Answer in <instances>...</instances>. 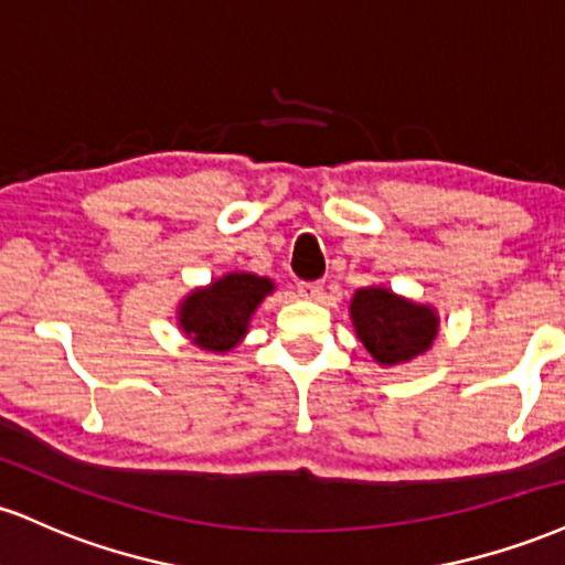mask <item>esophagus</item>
Instances as JSON below:
<instances>
[{"label":"esophagus","instance_id":"esophagus-1","mask_svg":"<svg viewBox=\"0 0 565 565\" xmlns=\"http://www.w3.org/2000/svg\"><path fill=\"white\" fill-rule=\"evenodd\" d=\"M322 294V282H298V296L301 298H320Z\"/></svg>","mask_w":565,"mask_h":565}]
</instances>
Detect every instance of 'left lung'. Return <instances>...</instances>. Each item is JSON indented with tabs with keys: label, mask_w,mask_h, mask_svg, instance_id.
<instances>
[{
	"label": "left lung",
	"mask_w": 565,
	"mask_h": 565,
	"mask_svg": "<svg viewBox=\"0 0 565 565\" xmlns=\"http://www.w3.org/2000/svg\"><path fill=\"white\" fill-rule=\"evenodd\" d=\"M349 317L360 343L381 367H396L426 354L441 328L436 307L394 294L386 285L356 290Z\"/></svg>",
	"instance_id": "obj_1"
}]
</instances>
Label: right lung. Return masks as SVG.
<instances>
[{
  "instance_id": "1",
  "label": "right lung",
  "mask_w": 565,
  "mask_h": 565,
  "mask_svg": "<svg viewBox=\"0 0 565 565\" xmlns=\"http://www.w3.org/2000/svg\"><path fill=\"white\" fill-rule=\"evenodd\" d=\"M275 294V282L254 271H227L209 285H198L177 307V324L192 347L227 354L241 347L248 335L250 317L267 296Z\"/></svg>"
}]
</instances>
